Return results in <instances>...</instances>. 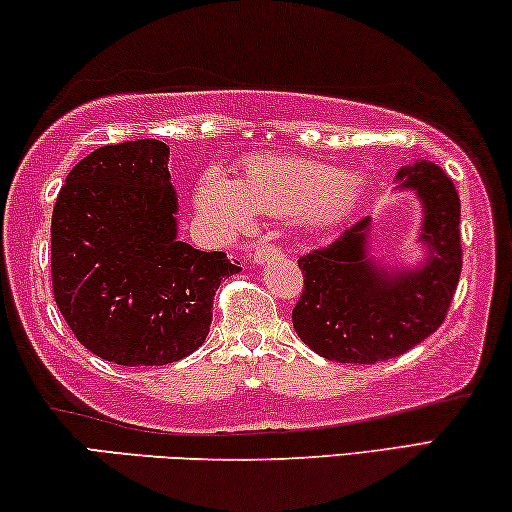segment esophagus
I'll use <instances>...</instances> for the list:
<instances>
[{"label": "esophagus", "instance_id": "1", "mask_svg": "<svg viewBox=\"0 0 512 512\" xmlns=\"http://www.w3.org/2000/svg\"><path fill=\"white\" fill-rule=\"evenodd\" d=\"M276 254H281V249L276 245H270V242H258L254 254H251V261H254L256 265H263L270 261V258H274Z\"/></svg>", "mask_w": 512, "mask_h": 512}]
</instances>
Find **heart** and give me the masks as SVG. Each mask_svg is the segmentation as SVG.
I'll list each match as a JSON object with an SVG mask.
<instances>
[{
    "mask_svg": "<svg viewBox=\"0 0 512 512\" xmlns=\"http://www.w3.org/2000/svg\"><path fill=\"white\" fill-rule=\"evenodd\" d=\"M358 177L340 167L288 156L249 158L240 181L226 177L220 167H208L195 188V204L204 220L222 238L245 233L254 215L304 217L329 226L354 211L358 204Z\"/></svg>",
    "mask_w": 512,
    "mask_h": 512,
    "instance_id": "obj_1",
    "label": "heart"
}]
</instances>
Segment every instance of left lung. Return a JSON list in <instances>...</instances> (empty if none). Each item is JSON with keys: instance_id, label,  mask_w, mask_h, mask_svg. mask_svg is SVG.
Here are the masks:
<instances>
[{"instance_id": "8db88e82", "label": "left lung", "mask_w": 512, "mask_h": 512, "mask_svg": "<svg viewBox=\"0 0 512 512\" xmlns=\"http://www.w3.org/2000/svg\"><path fill=\"white\" fill-rule=\"evenodd\" d=\"M397 179L424 206L420 238L429 258L420 270L385 272L367 256L370 217L299 256L304 290L292 326L315 354L335 363L372 365L406 354L440 329L454 299L463 267L454 183L426 161L401 167Z\"/></svg>"}]
</instances>
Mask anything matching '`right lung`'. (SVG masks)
Masks as SVG:
<instances>
[{
    "mask_svg": "<svg viewBox=\"0 0 512 512\" xmlns=\"http://www.w3.org/2000/svg\"><path fill=\"white\" fill-rule=\"evenodd\" d=\"M170 147L129 140L72 167L52 213V288L83 347L167 365L204 345L220 283L242 267L177 238Z\"/></svg>",
    "mask_w": 512,
    "mask_h": 512,
    "instance_id": "obj_1",
    "label": "right lung"
}]
</instances>
